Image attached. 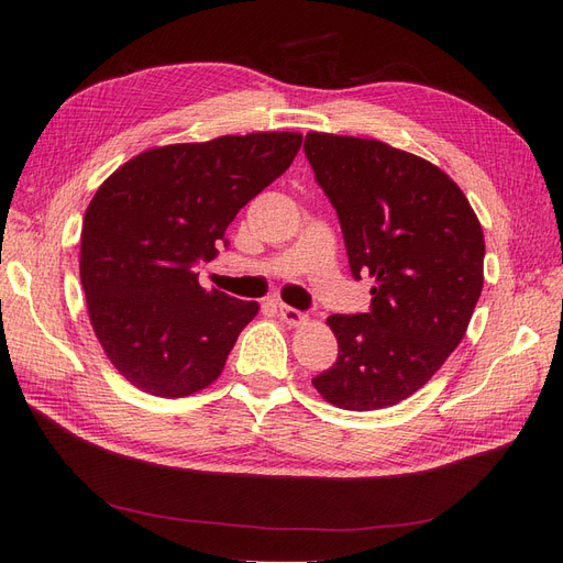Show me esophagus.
<instances>
[{
    "label": "esophagus",
    "instance_id": "34e87169",
    "mask_svg": "<svg viewBox=\"0 0 563 563\" xmlns=\"http://www.w3.org/2000/svg\"><path fill=\"white\" fill-rule=\"evenodd\" d=\"M279 317L288 323V327H300V323L308 321V314L291 308V305H279Z\"/></svg>",
    "mask_w": 563,
    "mask_h": 563
}]
</instances>
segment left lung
<instances>
[{
    "label": "left lung",
    "instance_id": "obj_1",
    "mask_svg": "<svg viewBox=\"0 0 563 563\" xmlns=\"http://www.w3.org/2000/svg\"><path fill=\"white\" fill-rule=\"evenodd\" d=\"M305 157L345 236L371 310L331 314L335 364L312 378L345 411L411 397L463 340L484 286V232L463 190L422 157L354 135L308 133Z\"/></svg>",
    "mask_w": 563,
    "mask_h": 563
}]
</instances>
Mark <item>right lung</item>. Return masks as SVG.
Listing matches in <instances>:
<instances>
[{
  "label": "right lung",
  "mask_w": 563,
  "mask_h": 563,
  "mask_svg": "<svg viewBox=\"0 0 563 563\" xmlns=\"http://www.w3.org/2000/svg\"><path fill=\"white\" fill-rule=\"evenodd\" d=\"M300 143L277 131L164 145L98 187L79 277L98 343L131 385L174 399L220 376L258 302L207 291L195 265L228 246L234 216L291 166Z\"/></svg>",
  "instance_id": "right-lung-1"
}]
</instances>
